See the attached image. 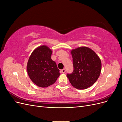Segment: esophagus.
I'll list each match as a JSON object with an SVG mask.
<instances>
[{
    "label": "esophagus",
    "mask_w": 122,
    "mask_h": 122,
    "mask_svg": "<svg viewBox=\"0 0 122 122\" xmlns=\"http://www.w3.org/2000/svg\"><path fill=\"white\" fill-rule=\"evenodd\" d=\"M61 72H62V73H65L66 72V70H65V69H62V70H61Z\"/></svg>",
    "instance_id": "1"
}]
</instances>
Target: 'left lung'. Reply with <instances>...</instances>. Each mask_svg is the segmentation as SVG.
Wrapping results in <instances>:
<instances>
[{"instance_id":"left-lung-1","label":"left lung","mask_w":122,"mask_h":122,"mask_svg":"<svg viewBox=\"0 0 122 122\" xmlns=\"http://www.w3.org/2000/svg\"><path fill=\"white\" fill-rule=\"evenodd\" d=\"M74 71L67 76L72 86L84 90L91 86L98 79L101 72V61L91 48L82 46L72 49Z\"/></svg>"}]
</instances>
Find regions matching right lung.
<instances>
[{
    "instance_id": "1",
    "label": "right lung",
    "mask_w": 122,
    "mask_h": 122,
    "mask_svg": "<svg viewBox=\"0 0 122 122\" xmlns=\"http://www.w3.org/2000/svg\"><path fill=\"white\" fill-rule=\"evenodd\" d=\"M52 53L48 47L42 45L36 48L29 57L28 76L39 87H47L53 84L61 74L56 63L51 58Z\"/></svg>"
}]
</instances>
